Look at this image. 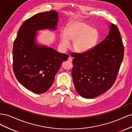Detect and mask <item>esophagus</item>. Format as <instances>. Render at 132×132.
<instances>
[{"label": "esophagus", "mask_w": 132, "mask_h": 132, "mask_svg": "<svg viewBox=\"0 0 132 132\" xmlns=\"http://www.w3.org/2000/svg\"><path fill=\"white\" fill-rule=\"evenodd\" d=\"M72 60H73L72 57H71V56H70V57L68 58V60H69V61H70V62H72Z\"/></svg>", "instance_id": "34e87169"}]
</instances>
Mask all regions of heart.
Segmentation results:
<instances>
[{
    "label": "heart",
    "instance_id": "obj_1",
    "mask_svg": "<svg viewBox=\"0 0 132 132\" xmlns=\"http://www.w3.org/2000/svg\"><path fill=\"white\" fill-rule=\"evenodd\" d=\"M98 37L96 29L84 22H76L70 25L66 32L60 36L61 45L64 48L70 46V40L73 41L74 50L80 53L91 50L95 46Z\"/></svg>",
    "mask_w": 132,
    "mask_h": 132
}]
</instances>
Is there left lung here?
Returning a JSON list of instances; mask_svg holds the SVG:
<instances>
[{
    "label": "left lung",
    "mask_w": 132,
    "mask_h": 132,
    "mask_svg": "<svg viewBox=\"0 0 132 132\" xmlns=\"http://www.w3.org/2000/svg\"><path fill=\"white\" fill-rule=\"evenodd\" d=\"M106 39L84 53H72V76L76 91L93 98L111 88L124 57V46L117 26H109Z\"/></svg>",
    "instance_id": "8db88e82"
}]
</instances>
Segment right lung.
<instances>
[{
	"instance_id": "obj_1",
	"label": "right lung",
	"mask_w": 132,
	"mask_h": 132,
	"mask_svg": "<svg viewBox=\"0 0 132 132\" xmlns=\"http://www.w3.org/2000/svg\"><path fill=\"white\" fill-rule=\"evenodd\" d=\"M59 19L56 11L37 14L26 20L14 41L13 70L18 81L35 93L46 92L52 85L62 62L69 55L36 43L37 31L55 30Z\"/></svg>"
}]
</instances>
